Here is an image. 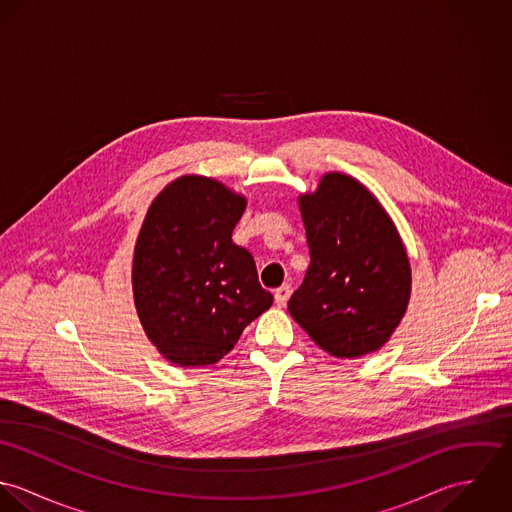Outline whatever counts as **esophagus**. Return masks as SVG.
<instances>
[{
    "mask_svg": "<svg viewBox=\"0 0 512 512\" xmlns=\"http://www.w3.org/2000/svg\"><path fill=\"white\" fill-rule=\"evenodd\" d=\"M290 293H292V288H290L288 284L280 286V288L274 292V299H276L278 307H284V305L288 303V299H290Z\"/></svg>",
    "mask_w": 512,
    "mask_h": 512,
    "instance_id": "1",
    "label": "esophagus"
}]
</instances>
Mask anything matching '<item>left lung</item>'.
<instances>
[{"mask_svg": "<svg viewBox=\"0 0 512 512\" xmlns=\"http://www.w3.org/2000/svg\"><path fill=\"white\" fill-rule=\"evenodd\" d=\"M309 268L288 303L305 333L333 357L378 351L402 321L412 272L402 238L376 197L343 173L299 197Z\"/></svg>", "mask_w": 512, "mask_h": 512, "instance_id": "8db88e82", "label": "left lung"}]
</instances>
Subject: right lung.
<instances>
[{
  "label": "right lung",
  "mask_w": 512,
  "mask_h": 512,
  "mask_svg": "<svg viewBox=\"0 0 512 512\" xmlns=\"http://www.w3.org/2000/svg\"><path fill=\"white\" fill-rule=\"evenodd\" d=\"M244 209L242 195L203 175L175 179L147 209L134 301L149 341L173 365L219 363L274 301L252 254L232 242Z\"/></svg>",
  "instance_id": "add662e5"
}]
</instances>
